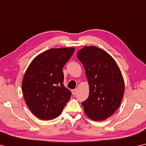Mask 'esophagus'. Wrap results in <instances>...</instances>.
<instances>
[{
    "instance_id": "1",
    "label": "esophagus",
    "mask_w": 146,
    "mask_h": 146,
    "mask_svg": "<svg viewBox=\"0 0 146 146\" xmlns=\"http://www.w3.org/2000/svg\"><path fill=\"white\" fill-rule=\"evenodd\" d=\"M76 92H77V89H72V93L73 95H76Z\"/></svg>"
}]
</instances>
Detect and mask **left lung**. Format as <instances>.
Instances as JSON below:
<instances>
[{"label": "left lung", "mask_w": 146, "mask_h": 146, "mask_svg": "<svg viewBox=\"0 0 146 146\" xmlns=\"http://www.w3.org/2000/svg\"><path fill=\"white\" fill-rule=\"evenodd\" d=\"M78 59L86 70L89 95L82 102L85 113L93 121H104L119 107L125 92L121 72L110 55L96 46H85Z\"/></svg>", "instance_id": "obj_1"}]
</instances>
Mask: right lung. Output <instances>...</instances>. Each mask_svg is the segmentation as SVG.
<instances>
[{"label":"right lung","instance_id":"1","mask_svg":"<svg viewBox=\"0 0 146 146\" xmlns=\"http://www.w3.org/2000/svg\"><path fill=\"white\" fill-rule=\"evenodd\" d=\"M74 48H51L37 55L22 81V92L31 111L42 120L58 117L70 100L71 92L63 85L62 68Z\"/></svg>","mask_w":146,"mask_h":146}]
</instances>
